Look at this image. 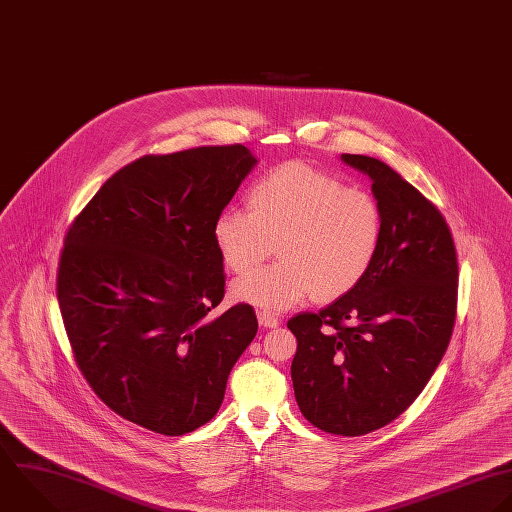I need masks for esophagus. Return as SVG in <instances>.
I'll list each match as a JSON object with an SVG mask.
<instances>
[{
	"label": "esophagus",
	"mask_w": 512,
	"mask_h": 512,
	"mask_svg": "<svg viewBox=\"0 0 512 512\" xmlns=\"http://www.w3.org/2000/svg\"><path fill=\"white\" fill-rule=\"evenodd\" d=\"M257 317H259V325L265 327V329H275V327H279V323H281L279 317H275V315L269 313V311H259Z\"/></svg>",
	"instance_id": "esophagus-1"
}]
</instances>
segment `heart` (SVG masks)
<instances>
[{"instance_id":"obj_1","label":"heart","mask_w":512,"mask_h":512,"mask_svg":"<svg viewBox=\"0 0 512 512\" xmlns=\"http://www.w3.org/2000/svg\"><path fill=\"white\" fill-rule=\"evenodd\" d=\"M247 209H225L213 227L223 263L247 273L277 243L281 259L233 283V295L255 307L283 311L313 295L329 303L369 275L383 243L385 217L377 197L339 177L293 161L259 177Z\"/></svg>"}]
</instances>
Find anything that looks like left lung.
<instances>
[{
  "label": "left lung",
  "instance_id": "left-lung-1",
  "mask_svg": "<svg viewBox=\"0 0 512 512\" xmlns=\"http://www.w3.org/2000/svg\"><path fill=\"white\" fill-rule=\"evenodd\" d=\"M369 175L381 203V251L357 289L287 327L297 337L291 379L317 429L361 437L421 395L439 367L457 317L459 263L441 211L387 163L343 153Z\"/></svg>",
  "mask_w": 512,
  "mask_h": 512
}]
</instances>
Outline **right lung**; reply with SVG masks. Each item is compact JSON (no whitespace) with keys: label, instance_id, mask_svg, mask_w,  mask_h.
<instances>
[{"label":"right lung","instance_id":"right-lung-1","mask_svg":"<svg viewBox=\"0 0 512 512\" xmlns=\"http://www.w3.org/2000/svg\"><path fill=\"white\" fill-rule=\"evenodd\" d=\"M255 165L239 143L145 155L67 229L57 301L75 363L143 429L179 437L209 423L257 335L251 305L211 315L225 295L213 227Z\"/></svg>","mask_w":512,"mask_h":512}]
</instances>
